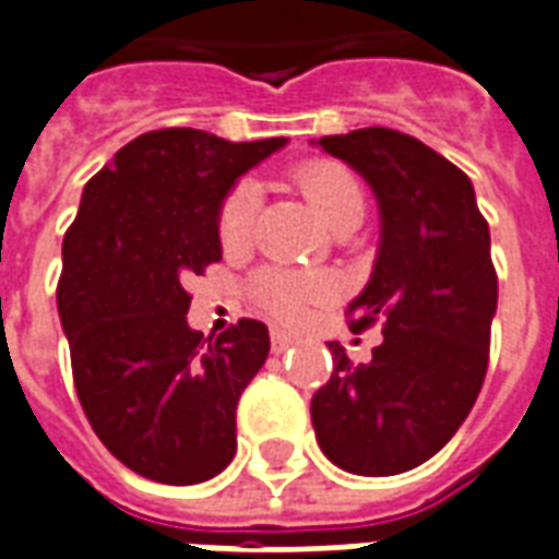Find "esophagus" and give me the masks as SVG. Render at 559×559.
Returning <instances> with one entry per match:
<instances>
[{
    "instance_id": "1",
    "label": "esophagus",
    "mask_w": 559,
    "mask_h": 559,
    "mask_svg": "<svg viewBox=\"0 0 559 559\" xmlns=\"http://www.w3.org/2000/svg\"><path fill=\"white\" fill-rule=\"evenodd\" d=\"M269 338H272V350L275 353H284L287 347H293V344H296V335L284 332V329H272V332H269Z\"/></svg>"
}]
</instances>
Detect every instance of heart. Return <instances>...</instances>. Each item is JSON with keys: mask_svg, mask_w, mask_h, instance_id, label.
I'll return each instance as SVG.
<instances>
[{"mask_svg": "<svg viewBox=\"0 0 559 559\" xmlns=\"http://www.w3.org/2000/svg\"><path fill=\"white\" fill-rule=\"evenodd\" d=\"M296 182L302 188L305 200L311 203L320 221L329 230H338L344 224H359L365 215V191L359 179L347 167L332 160L305 164L296 173ZM257 218V188L242 182L224 197L218 209V239L227 251H239L251 242ZM332 290L326 278L317 275H296V272H263L254 281L257 305L278 320H296L302 314L305 302L323 299Z\"/></svg>", "mask_w": 559, "mask_h": 559, "instance_id": "1", "label": "heart"}]
</instances>
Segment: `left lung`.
I'll return each instance as SVG.
<instances>
[{"mask_svg":"<svg viewBox=\"0 0 559 559\" xmlns=\"http://www.w3.org/2000/svg\"><path fill=\"white\" fill-rule=\"evenodd\" d=\"M374 191L371 278L347 305L353 332L383 326L371 362L335 371L311 401L317 443L356 476H395L437 455L479 399L497 314L491 233L452 160L392 128L311 140Z\"/></svg>","mask_w":559,"mask_h":559,"instance_id":"left-lung-1","label":"left lung"}]
</instances>
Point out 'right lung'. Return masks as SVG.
Instances as JSON below:
<instances>
[{
  "mask_svg": "<svg viewBox=\"0 0 559 559\" xmlns=\"http://www.w3.org/2000/svg\"><path fill=\"white\" fill-rule=\"evenodd\" d=\"M287 138L197 128L131 140L92 176L62 242L59 320L92 431L140 476L200 485L236 455V404L269 356L260 320L200 344L185 281L221 260L218 209Z\"/></svg>",
  "mask_w": 559,
  "mask_h": 559,
  "instance_id": "add662e5",
  "label": "right lung"
}]
</instances>
